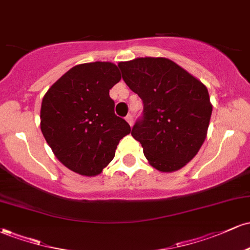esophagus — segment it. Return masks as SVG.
<instances>
[{
  "label": "esophagus",
  "instance_id": "1",
  "mask_svg": "<svg viewBox=\"0 0 250 250\" xmlns=\"http://www.w3.org/2000/svg\"><path fill=\"white\" fill-rule=\"evenodd\" d=\"M125 121H127L129 125H130V127H131V125H133V122H134L133 121V116H131L130 114H128V115L125 116Z\"/></svg>",
  "mask_w": 250,
  "mask_h": 250
}]
</instances>
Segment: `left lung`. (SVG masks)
I'll return each mask as SVG.
<instances>
[{"label": "left lung", "instance_id": "8db88e82", "mask_svg": "<svg viewBox=\"0 0 250 250\" xmlns=\"http://www.w3.org/2000/svg\"><path fill=\"white\" fill-rule=\"evenodd\" d=\"M119 67L143 101V117L131 135L146 159L162 173L183 168L207 137L213 110L207 87L166 57H137Z\"/></svg>", "mask_w": 250, "mask_h": 250}]
</instances>
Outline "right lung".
I'll return each instance as SVG.
<instances>
[{"label":"right lung","mask_w":250,"mask_h":250,"mask_svg":"<svg viewBox=\"0 0 250 250\" xmlns=\"http://www.w3.org/2000/svg\"><path fill=\"white\" fill-rule=\"evenodd\" d=\"M121 80L111 62L77 64L43 96L41 130L59 161L83 176L101 174L130 125L114 113L109 90Z\"/></svg>","instance_id":"right-lung-1"}]
</instances>
